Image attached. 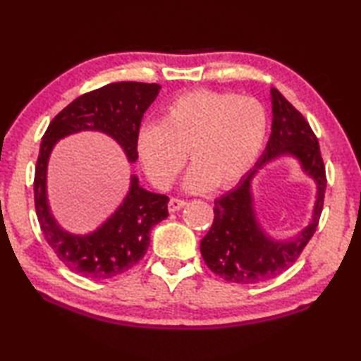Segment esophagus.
<instances>
[{"instance_id":"34e87169","label":"esophagus","mask_w":361,"mask_h":361,"mask_svg":"<svg viewBox=\"0 0 361 361\" xmlns=\"http://www.w3.org/2000/svg\"><path fill=\"white\" fill-rule=\"evenodd\" d=\"M185 205H187V201H183V199L173 197V199H170V202H168V212L174 213V212L180 210V208H183Z\"/></svg>"}]
</instances>
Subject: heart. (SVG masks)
<instances>
[{"mask_svg":"<svg viewBox=\"0 0 361 361\" xmlns=\"http://www.w3.org/2000/svg\"><path fill=\"white\" fill-rule=\"evenodd\" d=\"M267 134V113L252 97L196 90L168 105L162 122L142 125L137 153L149 179L168 188L185 165L183 188H228L250 170Z\"/></svg>","mask_w":361,"mask_h":361,"instance_id":"obj_1","label":"heart"}]
</instances>
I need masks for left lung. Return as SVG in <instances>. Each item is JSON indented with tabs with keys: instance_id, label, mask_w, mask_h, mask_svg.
I'll use <instances>...</instances> for the list:
<instances>
[{
	"instance_id": "obj_1",
	"label": "left lung",
	"mask_w": 361,
	"mask_h": 361,
	"mask_svg": "<svg viewBox=\"0 0 361 361\" xmlns=\"http://www.w3.org/2000/svg\"><path fill=\"white\" fill-rule=\"evenodd\" d=\"M271 134L259 160L238 185L214 201V221L202 238L201 255L212 271L230 283L256 284L281 275L298 259L314 236L323 210L326 170L314 131L284 95L270 90ZM279 157H293L316 182L317 196L312 219L300 233L276 242L265 233L254 212L251 180L258 169Z\"/></svg>"
}]
</instances>
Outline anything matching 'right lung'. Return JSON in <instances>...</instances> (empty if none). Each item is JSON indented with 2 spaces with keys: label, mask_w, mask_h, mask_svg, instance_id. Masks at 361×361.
Wrapping results in <instances>:
<instances>
[{
  "label": "right lung",
  "mask_w": 361,
  "mask_h": 361,
  "mask_svg": "<svg viewBox=\"0 0 361 361\" xmlns=\"http://www.w3.org/2000/svg\"><path fill=\"white\" fill-rule=\"evenodd\" d=\"M160 85L118 82L80 95L54 117L39 145L34 195L39 227L59 259L77 275L106 279L130 270L149 245V231L168 216V197L148 191L131 174L122 204L91 233L74 235L63 228L47 199V164L60 139L80 131H99L113 137L128 159L137 160L142 117L157 97Z\"/></svg>",
  "instance_id": "obj_1"
}]
</instances>
